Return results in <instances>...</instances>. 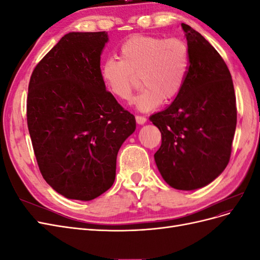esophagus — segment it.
I'll use <instances>...</instances> for the list:
<instances>
[{"label": "esophagus", "mask_w": 260, "mask_h": 260, "mask_svg": "<svg viewBox=\"0 0 260 260\" xmlns=\"http://www.w3.org/2000/svg\"><path fill=\"white\" fill-rule=\"evenodd\" d=\"M136 121L138 124H144L146 122V118L144 116H136Z\"/></svg>", "instance_id": "obj_1"}]
</instances>
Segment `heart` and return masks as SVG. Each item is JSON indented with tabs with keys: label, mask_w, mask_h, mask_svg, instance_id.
Returning <instances> with one entry per match:
<instances>
[{
	"label": "heart",
	"mask_w": 260,
	"mask_h": 260,
	"mask_svg": "<svg viewBox=\"0 0 260 260\" xmlns=\"http://www.w3.org/2000/svg\"><path fill=\"white\" fill-rule=\"evenodd\" d=\"M190 69V52L180 39L133 37L119 50V59L109 57L101 67V77L113 95L125 101L140 76L143 89L133 99L142 112L153 111L162 100H175L182 90Z\"/></svg>",
	"instance_id": "b5f03b06"
}]
</instances>
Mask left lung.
I'll return each instance as SVG.
<instances>
[{
	"mask_svg": "<svg viewBox=\"0 0 260 260\" xmlns=\"http://www.w3.org/2000/svg\"><path fill=\"white\" fill-rule=\"evenodd\" d=\"M181 27L190 52L185 83L175 101L149 119L161 133L154 158L162 179L177 190L192 191L212 182L229 162L237 106L222 57L198 31Z\"/></svg>",
	"mask_w": 260,
	"mask_h": 260,
	"instance_id": "8db88e82",
	"label": "left lung"
}]
</instances>
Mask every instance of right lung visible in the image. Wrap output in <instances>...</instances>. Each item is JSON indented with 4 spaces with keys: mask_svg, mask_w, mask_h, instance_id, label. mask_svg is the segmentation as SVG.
<instances>
[{
    "mask_svg": "<svg viewBox=\"0 0 260 260\" xmlns=\"http://www.w3.org/2000/svg\"><path fill=\"white\" fill-rule=\"evenodd\" d=\"M106 31L69 32L30 78L27 122L41 174L69 200L91 201L116 177L120 146L137 128L101 77Z\"/></svg>",
    "mask_w": 260,
    "mask_h": 260,
    "instance_id": "1",
    "label": "right lung"
}]
</instances>
